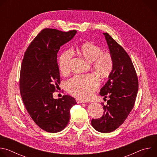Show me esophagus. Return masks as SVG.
I'll list each match as a JSON object with an SVG mask.
<instances>
[{
	"label": "esophagus",
	"instance_id": "34e87169",
	"mask_svg": "<svg viewBox=\"0 0 157 157\" xmlns=\"http://www.w3.org/2000/svg\"><path fill=\"white\" fill-rule=\"evenodd\" d=\"M76 102L78 103H84V102H86L84 101H82V100H81V99H76Z\"/></svg>",
	"mask_w": 157,
	"mask_h": 157
}]
</instances>
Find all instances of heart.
<instances>
[{"label":"heart","instance_id":"obj_1","mask_svg":"<svg viewBox=\"0 0 157 157\" xmlns=\"http://www.w3.org/2000/svg\"><path fill=\"white\" fill-rule=\"evenodd\" d=\"M79 53L89 61H92L94 71L101 77H108L114 68V59L110 53L102 52V49L91 42H86L77 48ZM73 51H64L58 59V66L61 73L66 74L70 70V62ZM99 86V80L93 74L77 75L65 83L67 91L79 99H86Z\"/></svg>","mask_w":157,"mask_h":157}]
</instances>
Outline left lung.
Returning a JSON list of instances; mask_svg holds the SVG:
<instances>
[{
	"instance_id": "8db88e82",
	"label": "left lung",
	"mask_w": 157,
	"mask_h": 157,
	"mask_svg": "<svg viewBox=\"0 0 157 157\" xmlns=\"http://www.w3.org/2000/svg\"><path fill=\"white\" fill-rule=\"evenodd\" d=\"M104 35L114 59V68L100 91L101 96L109 98L106 105L102 103L104 114L99 119H93L91 124L99 132L109 133L119 128L132 110L138 92L139 81L125 50L107 33Z\"/></svg>"
}]
</instances>
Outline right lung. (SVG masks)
Instances as JSON below:
<instances>
[{"mask_svg": "<svg viewBox=\"0 0 157 157\" xmlns=\"http://www.w3.org/2000/svg\"><path fill=\"white\" fill-rule=\"evenodd\" d=\"M76 30L62 32L44 29L26 50L20 74V92L24 105L35 123L42 130L56 133L70 121V110L76 104L74 98L64 94L53 98L60 83L57 53Z\"/></svg>", "mask_w": 157, "mask_h": 157, "instance_id": "add662e5", "label": "right lung"}]
</instances>
